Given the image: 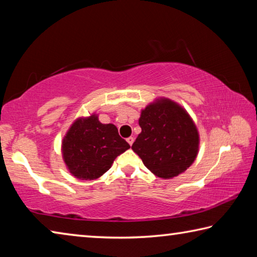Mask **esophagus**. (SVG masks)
Returning <instances> with one entry per match:
<instances>
[{"instance_id":"esophagus-1","label":"esophagus","mask_w":257,"mask_h":257,"mask_svg":"<svg viewBox=\"0 0 257 257\" xmlns=\"http://www.w3.org/2000/svg\"><path fill=\"white\" fill-rule=\"evenodd\" d=\"M127 142H128V144L132 146L134 144V142H135V138L134 137H129V138H127Z\"/></svg>"}]
</instances>
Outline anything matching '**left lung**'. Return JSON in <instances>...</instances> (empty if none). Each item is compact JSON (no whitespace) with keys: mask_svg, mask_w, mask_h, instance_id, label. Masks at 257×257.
I'll return each mask as SVG.
<instances>
[{"mask_svg":"<svg viewBox=\"0 0 257 257\" xmlns=\"http://www.w3.org/2000/svg\"><path fill=\"white\" fill-rule=\"evenodd\" d=\"M142 133L132 146L156 177L171 179L185 172L199 151V133L193 118L168 97H158L141 111Z\"/></svg>","mask_w":257,"mask_h":257,"instance_id":"1","label":"left lung"}]
</instances>
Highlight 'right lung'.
<instances>
[{
	"instance_id": "obj_1",
	"label": "right lung",
	"mask_w": 257,
	"mask_h": 257,
	"mask_svg": "<svg viewBox=\"0 0 257 257\" xmlns=\"http://www.w3.org/2000/svg\"><path fill=\"white\" fill-rule=\"evenodd\" d=\"M130 149L113 123H102L96 112L79 116L71 123L61 143L68 171L80 180L101 178L116 156Z\"/></svg>"
}]
</instances>
